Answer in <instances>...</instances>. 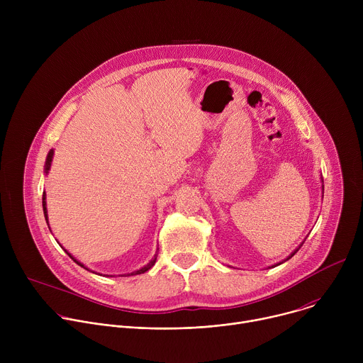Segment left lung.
Returning <instances> with one entry per match:
<instances>
[{
	"label": "left lung",
	"instance_id": "8db88e82",
	"mask_svg": "<svg viewBox=\"0 0 363 363\" xmlns=\"http://www.w3.org/2000/svg\"><path fill=\"white\" fill-rule=\"evenodd\" d=\"M298 248H300V247H298ZM298 248H297V250H296V251H294V252H293V254H291V255H290V257H289V258H291V257H293V255H294V254H296V252H297V251H298ZM289 258H287V260H289Z\"/></svg>",
	"mask_w": 363,
	"mask_h": 363
}]
</instances>
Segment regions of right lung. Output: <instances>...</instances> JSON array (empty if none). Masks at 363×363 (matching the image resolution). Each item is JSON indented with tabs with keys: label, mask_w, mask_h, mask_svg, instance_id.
<instances>
[{
	"label": "right lung",
	"mask_w": 363,
	"mask_h": 363,
	"mask_svg": "<svg viewBox=\"0 0 363 363\" xmlns=\"http://www.w3.org/2000/svg\"><path fill=\"white\" fill-rule=\"evenodd\" d=\"M51 161H53V150H50L48 152V155H47V160H45V167H44V169H45V174L48 172V169H50V165H51ZM45 192H43V211H44V217H45V221H47V208H45ZM67 252V251H66ZM69 254V252H67ZM72 258H73V262H76L80 267H84L82 263H79L76 258L72 255V254H69ZM157 255L158 254H155V257L152 258V260L145 266V267H142L140 270H136V272H133V273H130V274H128V276H135V274H142V273H145V272H147L153 264H155V262H157ZM86 269V267H84Z\"/></svg>",
	"instance_id": "obj_1"
}]
</instances>
